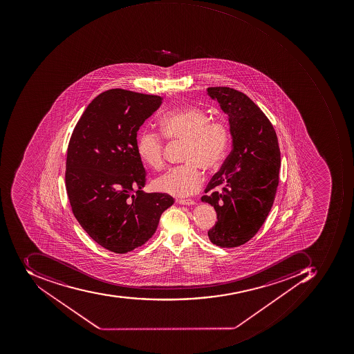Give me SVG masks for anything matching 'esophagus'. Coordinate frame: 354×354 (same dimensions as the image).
Listing matches in <instances>:
<instances>
[{"label":"esophagus","instance_id":"esophagus-1","mask_svg":"<svg viewBox=\"0 0 354 354\" xmlns=\"http://www.w3.org/2000/svg\"><path fill=\"white\" fill-rule=\"evenodd\" d=\"M176 203L179 205H187V206H190V205H195V202L193 200H189V198H179V200L176 201Z\"/></svg>","mask_w":354,"mask_h":354}]
</instances>
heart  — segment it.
<instances>
[{
  "label": "heart",
  "mask_w": 354,
  "mask_h": 354,
  "mask_svg": "<svg viewBox=\"0 0 354 354\" xmlns=\"http://www.w3.org/2000/svg\"><path fill=\"white\" fill-rule=\"evenodd\" d=\"M160 130L167 140L185 142L183 161L158 176L152 187L158 192L175 196L193 194L201 188V169L212 171L221 164L230 145L229 129L222 121L212 120L206 111L198 106H189L166 113L160 119ZM163 140L152 131L142 130L138 135V151L140 160L152 169L164 163Z\"/></svg>",
  "instance_id": "obj_1"
}]
</instances>
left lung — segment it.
<instances>
[{
	"instance_id": "left-lung-1",
	"label": "left lung",
	"mask_w": 354,
	"mask_h": 354,
	"mask_svg": "<svg viewBox=\"0 0 354 354\" xmlns=\"http://www.w3.org/2000/svg\"><path fill=\"white\" fill-rule=\"evenodd\" d=\"M207 94L227 115L233 144L207 185L209 194L202 196L218 219L208 237L222 248H235L252 239L272 209L279 183V146L272 123L243 92L212 87Z\"/></svg>"
}]
</instances>
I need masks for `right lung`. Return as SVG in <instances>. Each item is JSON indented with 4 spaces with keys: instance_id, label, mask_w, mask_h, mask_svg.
Listing matches in <instances>:
<instances>
[{
    "instance_id": "obj_1",
    "label": "right lung",
    "mask_w": 354,
    "mask_h": 354,
    "mask_svg": "<svg viewBox=\"0 0 354 354\" xmlns=\"http://www.w3.org/2000/svg\"><path fill=\"white\" fill-rule=\"evenodd\" d=\"M162 97L111 89L88 105L73 131L65 183L73 214L95 243L115 253L144 245L174 204L166 193H146L138 131Z\"/></svg>"
}]
</instances>
